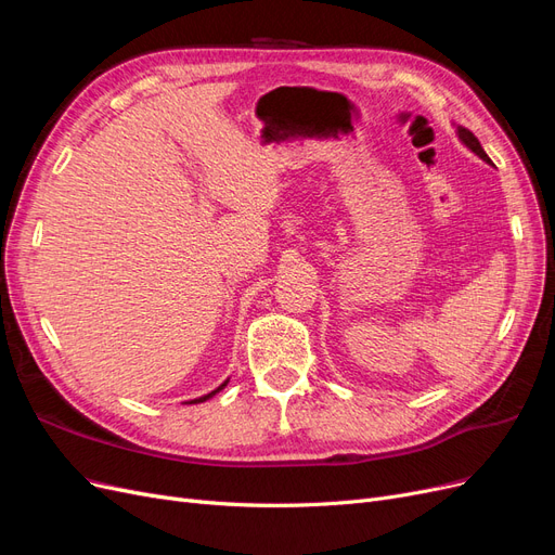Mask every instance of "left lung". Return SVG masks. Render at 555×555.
<instances>
[{
    "label": "left lung",
    "mask_w": 555,
    "mask_h": 555,
    "mask_svg": "<svg viewBox=\"0 0 555 555\" xmlns=\"http://www.w3.org/2000/svg\"><path fill=\"white\" fill-rule=\"evenodd\" d=\"M459 139H461V141H463V143H465L469 150H473L475 155H479L483 162H491V159H489V155L483 153V147H481V143L477 141V137H475L473 131L465 129V127H459Z\"/></svg>",
    "instance_id": "1"
}]
</instances>
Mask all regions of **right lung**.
Returning <instances> with one entry per match:
<instances>
[{
	"label": "right lung",
	"mask_w": 555,
	"mask_h": 555,
	"mask_svg": "<svg viewBox=\"0 0 555 555\" xmlns=\"http://www.w3.org/2000/svg\"><path fill=\"white\" fill-rule=\"evenodd\" d=\"M227 382H229V379H227ZM227 382H224V384H220V386H217V389H215V391H210L208 396H201V398H194V400H190V402H188V405H194V402H204V400L212 398V396H215L217 391H222V389H224V386H227Z\"/></svg>",
	"instance_id": "obj_1"
}]
</instances>
